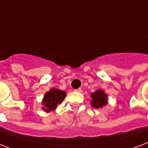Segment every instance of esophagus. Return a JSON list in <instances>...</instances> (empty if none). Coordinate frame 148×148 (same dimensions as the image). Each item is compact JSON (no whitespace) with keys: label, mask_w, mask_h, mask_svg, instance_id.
<instances>
[{"label":"esophagus","mask_w":148,"mask_h":148,"mask_svg":"<svg viewBox=\"0 0 148 148\" xmlns=\"http://www.w3.org/2000/svg\"><path fill=\"white\" fill-rule=\"evenodd\" d=\"M74 91H76V92H82V89L81 88H78V89H76V90H74Z\"/></svg>","instance_id":"obj_1"}]
</instances>
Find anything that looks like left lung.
Segmentation results:
<instances>
[{"instance_id":"obj_1","label":"left lung","mask_w":148,"mask_h":148,"mask_svg":"<svg viewBox=\"0 0 148 148\" xmlns=\"http://www.w3.org/2000/svg\"><path fill=\"white\" fill-rule=\"evenodd\" d=\"M107 97L108 96L104 94L103 90H97V91L91 94V105L96 108H102L108 103Z\"/></svg>"}]
</instances>
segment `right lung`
I'll return each instance as SVG.
<instances>
[{
  "instance_id": "obj_1",
  "label": "right lung",
  "mask_w": 148,
  "mask_h": 148,
  "mask_svg": "<svg viewBox=\"0 0 148 148\" xmlns=\"http://www.w3.org/2000/svg\"><path fill=\"white\" fill-rule=\"evenodd\" d=\"M66 97V92L58 89H51L50 91L45 94L43 99V110L47 112L54 110L58 103H60Z\"/></svg>"
}]
</instances>
